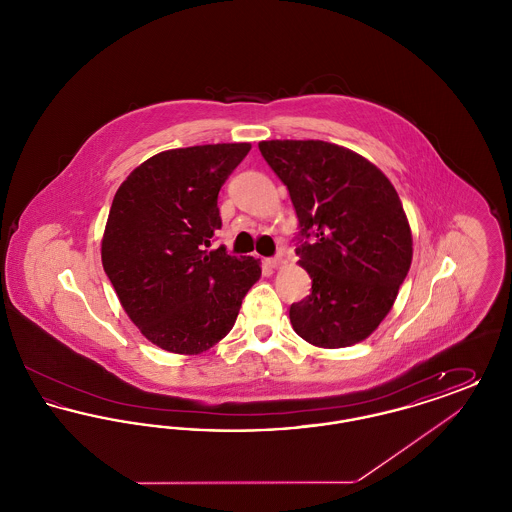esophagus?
<instances>
[{
    "label": "esophagus",
    "mask_w": 512,
    "mask_h": 512,
    "mask_svg": "<svg viewBox=\"0 0 512 512\" xmlns=\"http://www.w3.org/2000/svg\"><path fill=\"white\" fill-rule=\"evenodd\" d=\"M282 263H284L282 255H276V257H270V259H267V265L270 268H278Z\"/></svg>",
    "instance_id": "obj_1"
}]
</instances>
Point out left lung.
Returning <instances> with one entry per match:
<instances>
[{
	"label": "left lung",
	"instance_id": "1",
	"mask_svg": "<svg viewBox=\"0 0 512 512\" xmlns=\"http://www.w3.org/2000/svg\"><path fill=\"white\" fill-rule=\"evenodd\" d=\"M259 149L288 186L305 242L295 249L313 292L290 307L303 340L338 349L366 340L390 313L413 261V234L388 176L322 140ZM312 242H308V238Z\"/></svg>",
	"mask_w": 512,
	"mask_h": 512
}]
</instances>
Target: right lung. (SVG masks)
<instances>
[{
    "label": "right lung",
    "instance_id": "add662e5",
    "mask_svg": "<svg viewBox=\"0 0 512 512\" xmlns=\"http://www.w3.org/2000/svg\"><path fill=\"white\" fill-rule=\"evenodd\" d=\"M251 144L167 149L126 176L101 238L124 313L153 345L199 355L234 326L261 261L211 247L217 197Z\"/></svg>",
    "mask_w": 512,
    "mask_h": 512
}]
</instances>
